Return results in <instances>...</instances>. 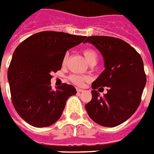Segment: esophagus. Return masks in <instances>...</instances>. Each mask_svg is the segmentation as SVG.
<instances>
[{
    "instance_id": "34e87169",
    "label": "esophagus",
    "mask_w": 154,
    "mask_h": 154,
    "mask_svg": "<svg viewBox=\"0 0 154 154\" xmlns=\"http://www.w3.org/2000/svg\"><path fill=\"white\" fill-rule=\"evenodd\" d=\"M77 93H81V92H83L84 90L83 89H81V88H77Z\"/></svg>"
}]
</instances>
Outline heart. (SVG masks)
<instances>
[{
  "mask_svg": "<svg viewBox=\"0 0 154 154\" xmlns=\"http://www.w3.org/2000/svg\"><path fill=\"white\" fill-rule=\"evenodd\" d=\"M82 53H83V55L85 57L86 60L88 61V63L93 60H97V54H96L95 51L93 50V49H90V48L84 49ZM67 60H68V54H66L63 58V65L64 66L67 63ZM86 79L87 78L85 77L79 76V75H72L70 77V80L72 81V82H73L74 84H76L77 86H82L84 82L86 81Z\"/></svg>",
  "mask_w": 154,
  "mask_h": 154,
  "instance_id": "1",
  "label": "heart"
}]
</instances>
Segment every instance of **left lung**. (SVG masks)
I'll list each match as a JSON object with an SVG mask.
<instances>
[{"label": "left lung", "mask_w": 154, "mask_h": 154, "mask_svg": "<svg viewBox=\"0 0 154 154\" xmlns=\"http://www.w3.org/2000/svg\"><path fill=\"white\" fill-rule=\"evenodd\" d=\"M83 42L93 44L100 51L105 66L92 82V100L85 109L96 124L118 126L129 119L140 103L146 82L142 59L134 48L119 38L92 35ZM102 87H108V94L100 97L97 88Z\"/></svg>", "instance_id": "1"}]
</instances>
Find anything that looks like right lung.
Listing matches in <instances>:
<instances>
[{"mask_svg": "<svg viewBox=\"0 0 154 154\" xmlns=\"http://www.w3.org/2000/svg\"><path fill=\"white\" fill-rule=\"evenodd\" d=\"M85 38L65 32L42 31L17 47L8 79L14 108L26 123L42 128L60 119L66 100L77 90L66 83L52 89L51 73L60 70L66 51Z\"/></svg>", "mask_w": 154, "mask_h": 154, "instance_id": "1", "label": "right lung"}]
</instances>
